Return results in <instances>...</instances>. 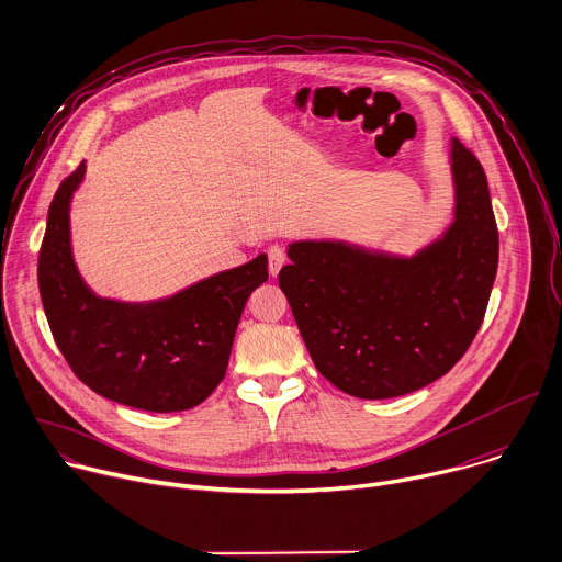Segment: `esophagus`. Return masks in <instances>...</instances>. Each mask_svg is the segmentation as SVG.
I'll use <instances>...</instances> for the list:
<instances>
[{
	"label": "esophagus",
	"instance_id": "esophagus-1",
	"mask_svg": "<svg viewBox=\"0 0 562 562\" xmlns=\"http://www.w3.org/2000/svg\"><path fill=\"white\" fill-rule=\"evenodd\" d=\"M283 263H285V252H283L281 248L272 246V248L268 250V270H270V274L277 277L279 270L283 268Z\"/></svg>",
	"mask_w": 562,
	"mask_h": 562
}]
</instances>
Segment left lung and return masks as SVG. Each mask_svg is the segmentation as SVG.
Listing matches in <instances>:
<instances>
[{
    "mask_svg": "<svg viewBox=\"0 0 562 562\" xmlns=\"http://www.w3.org/2000/svg\"><path fill=\"white\" fill-rule=\"evenodd\" d=\"M452 223L414 255L299 239L279 285L316 370L357 398H394L450 372L483 323L498 231L479 159L450 142Z\"/></svg>",
    "mask_w": 562,
    "mask_h": 562,
    "instance_id": "obj_1",
    "label": "left lung"
}]
</instances>
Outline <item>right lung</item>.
Here are the masks:
<instances>
[{"label": "right lung", "mask_w": 562, "mask_h": 562, "mask_svg": "<svg viewBox=\"0 0 562 562\" xmlns=\"http://www.w3.org/2000/svg\"><path fill=\"white\" fill-rule=\"evenodd\" d=\"M83 175L86 164L57 188L40 250L37 281L55 344L103 398L146 412L190 409L226 376L246 301L268 279V257L164 299L99 296L79 274L70 239V203Z\"/></svg>", "instance_id": "add662e5"}]
</instances>
